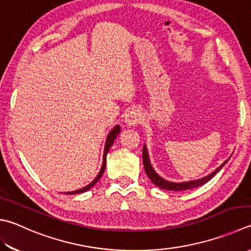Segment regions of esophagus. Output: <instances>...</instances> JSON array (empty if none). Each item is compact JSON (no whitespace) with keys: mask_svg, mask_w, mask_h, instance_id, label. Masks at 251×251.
<instances>
[{"mask_svg":"<svg viewBox=\"0 0 251 251\" xmlns=\"http://www.w3.org/2000/svg\"><path fill=\"white\" fill-rule=\"evenodd\" d=\"M142 120H143V116H142V112L138 108L130 110L126 116V124L127 126H136L141 124Z\"/></svg>","mask_w":251,"mask_h":251,"instance_id":"esophagus-1","label":"esophagus"}]
</instances>
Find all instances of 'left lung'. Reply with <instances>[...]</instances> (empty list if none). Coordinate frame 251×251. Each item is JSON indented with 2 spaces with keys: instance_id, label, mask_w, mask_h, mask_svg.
<instances>
[{
  "instance_id": "1",
  "label": "left lung",
  "mask_w": 251,
  "mask_h": 251,
  "mask_svg": "<svg viewBox=\"0 0 251 251\" xmlns=\"http://www.w3.org/2000/svg\"><path fill=\"white\" fill-rule=\"evenodd\" d=\"M142 156H143V165H144L145 173L149 176V178L158 188L165 189V190H169V191H184V190H190V189H195L197 187H200V186H202V184H204L209 180H211V179L213 178L215 175L220 172L222 167H223L224 165L227 163V160H226V162L222 164L219 168H216L213 173L210 174L209 176H206L204 178L198 179V180H195V181L176 183V182H169L167 180H165V179H163L162 177H159L158 175L154 172V169L152 168V166H151V164H150L148 151H146L145 145L143 146V151H142Z\"/></svg>"
}]
</instances>
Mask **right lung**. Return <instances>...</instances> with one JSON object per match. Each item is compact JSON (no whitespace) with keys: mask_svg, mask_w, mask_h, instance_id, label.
Instances as JSON below:
<instances>
[{"mask_svg":"<svg viewBox=\"0 0 251 251\" xmlns=\"http://www.w3.org/2000/svg\"><path fill=\"white\" fill-rule=\"evenodd\" d=\"M119 132H120V126H115L113 127V129L111 130V132L109 134H108V136H107V140H106V144H105V152H103V162H102V167H101V169H100V172H99V174H98V176L94 179V180L88 184V186H86V187H84V188H82V189H79V190H75V191H72V192H65L67 193V195H76V193H82V192H85V191H87V190H89V189H91L94 184H95L98 180H99V178H100L101 176H102V174H103V172H105V168H106V157H107V154H108V152H109V150H110V146L112 145V143H113V141H115V139L117 138V135L119 134Z\"/></svg>","mask_w":251,"mask_h":251,"instance_id":"add662e5","label":"right lung"}]
</instances>
